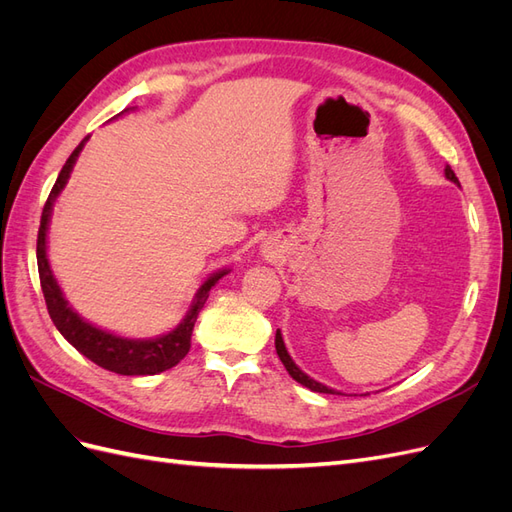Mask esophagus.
I'll list each match as a JSON object with an SVG mask.
<instances>
[{"label":"esophagus","instance_id":"obj_1","mask_svg":"<svg viewBox=\"0 0 512 512\" xmlns=\"http://www.w3.org/2000/svg\"><path fill=\"white\" fill-rule=\"evenodd\" d=\"M265 254H267V258H269V256H273V250H269V247H265Z\"/></svg>","mask_w":512,"mask_h":512}]
</instances>
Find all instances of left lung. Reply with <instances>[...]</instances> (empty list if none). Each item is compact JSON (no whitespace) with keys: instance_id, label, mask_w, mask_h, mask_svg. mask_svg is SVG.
<instances>
[{"instance_id":"1","label":"left lung","mask_w":512,"mask_h":512,"mask_svg":"<svg viewBox=\"0 0 512 512\" xmlns=\"http://www.w3.org/2000/svg\"><path fill=\"white\" fill-rule=\"evenodd\" d=\"M444 175H446V179H448V181H453V183H457V185H459V179L455 177V173L451 170V166H446V168H444ZM275 350H277V356H280V361L284 363L286 371H288V374L292 376V380H297L299 384L307 386L309 391H316V393H329V395H342L339 391H333V389H329V386H324V384L316 382L314 378H309L307 374H303V371L297 367V363H294V361L290 359V354H288V350H286V344H284V339H282L280 329H277V333H275Z\"/></svg>"}]
</instances>
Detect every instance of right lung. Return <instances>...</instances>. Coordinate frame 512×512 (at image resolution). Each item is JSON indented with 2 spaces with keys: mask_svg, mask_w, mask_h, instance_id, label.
Segmentation results:
<instances>
[{
  "mask_svg": "<svg viewBox=\"0 0 512 512\" xmlns=\"http://www.w3.org/2000/svg\"><path fill=\"white\" fill-rule=\"evenodd\" d=\"M87 141H89V136L83 138L79 147H76L72 151V156L66 160L49 198H46V205L42 209L36 258H38L40 286H42V294L46 301V309H49V316L57 327V331L64 335L76 350H79L83 356H87L89 361H94L96 365H100L108 371H115V374H121V376L160 374V371L175 367L183 359V356L190 352V339H192V329H194V322L198 318V312L203 309L205 301L209 299V290L218 284L230 269H222V271H215L213 275H209L203 282V286L198 288L196 297L190 305V312L185 314V318L177 324L173 331H168L160 337H151V339L121 337V335H115L111 331H104V329L96 327V324H91L76 314L74 309L68 305L64 292H61L55 275L51 271L49 256H46V232H49L55 198L61 194V190L66 188L72 168L76 164V158H79V153L83 151Z\"/></svg>",
  "mask_w": 512,
  "mask_h": 512,
  "instance_id": "obj_1",
  "label": "right lung"
}]
</instances>
